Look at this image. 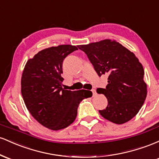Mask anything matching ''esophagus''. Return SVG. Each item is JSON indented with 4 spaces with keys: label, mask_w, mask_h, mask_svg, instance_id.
<instances>
[{
    "label": "esophagus",
    "mask_w": 159,
    "mask_h": 159,
    "mask_svg": "<svg viewBox=\"0 0 159 159\" xmlns=\"http://www.w3.org/2000/svg\"><path fill=\"white\" fill-rule=\"evenodd\" d=\"M92 93H93V96H96L97 93H96V90L95 89H93L92 90Z\"/></svg>",
    "instance_id": "esophagus-1"
}]
</instances>
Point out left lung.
Returning a JSON list of instances; mask_svg holds the SVG:
<instances>
[{"label": "left lung", "mask_w": 159, "mask_h": 159, "mask_svg": "<svg viewBox=\"0 0 159 159\" xmlns=\"http://www.w3.org/2000/svg\"><path fill=\"white\" fill-rule=\"evenodd\" d=\"M78 47L88 57L98 76L108 75L106 87L96 90L107 99L106 108L98 111L100 115L116 124L132 120L147 94L143 66L135 54L116 40L107 39Z\"/></svg>", "instance_id": "left-lung-1"}]
</instances>
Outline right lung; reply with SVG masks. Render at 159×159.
<instances>
[{"label": "right lung", "instance_id": "add662e5", "mask_svg": "<svg viewBox=\"0 0 159 159\" xmlns=\"http://www.w3.org/2000/svg\"><path fill=\"white\" fill-rule=\"evenodd\" d=\"M78 48L61 45L40 51L29 59L21 76V95L27 110L38 123L57 131L71 125L79 103L91 97L90 90H67L62 87V64Z\"/></svg>", "mask_w": 159, "mask_h": 159}]
</instances>
